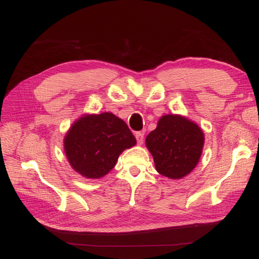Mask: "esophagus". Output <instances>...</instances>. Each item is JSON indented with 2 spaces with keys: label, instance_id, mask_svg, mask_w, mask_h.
I'll use <instances>...</instances> for the list:
<instances>
[{
  "label": "esophagus",
  "instance_id": "1",
  "mask_svg": "<svg viewBox=\"0 0 259 259\" xmlns=\"http://www.w3.org/2000/svg\"><path fill=\"white\" fill-rule=\"evenodd\" d=\"M136 139L138 141V144H142L143 143V139H144V134L143 132H136Z\"/></svg>",
  "mask_w": 259,
  "mask_h": 259
}]
</instances>
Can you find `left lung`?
I'll return each instance as SVG.
<instances>
[{
	"instance_id": "1",
	"label": "left lung",
	"mask_w": 259,
	"mask_h": 259,
	"mask_svg": "<svg viewBox=\"0 0 259 259\" xmlns=\"http://www.w3.org/2000/svg\"><path fill=\"white\" fill-rule=\"evenodd\" d=\"M204 134L182 115H164L145 139L155 169L170 180H181L197 166L202 154Z\"/></svg>"
}]
</instances>
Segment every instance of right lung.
Segmentation results:
<instances>
[{
  "instance_id": "add662e5",
  "label": "right lung",
  "mask_w": 259,
  "mask_h": 259,
  "mask_svg": "<svg viewBox=\"0 0 259 259\" xmlns=\"http://www.w3.org/2000/svg\"><path fill=\"white\" fill-rule=\"evenodd\" d=\"M136 144L127 123L111 112L83 115L73 122L63 139L71 167L89 180L108 174L119 155Z\"/></svg>"
}]
</instances>
